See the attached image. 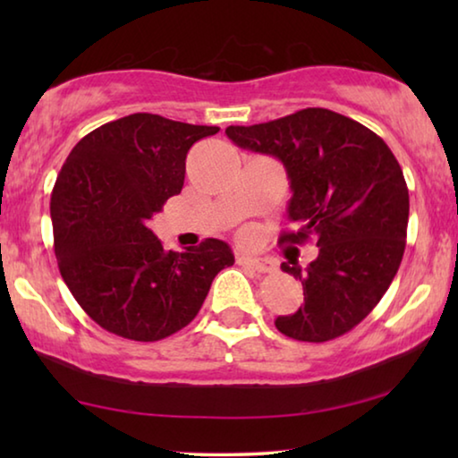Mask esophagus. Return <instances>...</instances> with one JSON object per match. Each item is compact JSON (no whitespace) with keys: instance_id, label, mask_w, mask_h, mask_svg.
I'll list each match as a JSON object with an SVG mask.
<instances>
[{"instance_id":"34e87169","label":"esophagus","mask_w":458,"mask_h":458,"mask_svg":"<svg viewBox=\"0 0 458 458\" xmlns=\"http://www.w3.org/2000/svg\"><path fill=\"white\" fill-rule=\"evenodd\" d=\"M238 265H244L248 268L257 270V273H260V275H268V273H275V270H276L273 260L257 259V257H246V254H242V257H238Z\"/></svg>"}]
</instances>
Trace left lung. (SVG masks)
Returning a JSON list of instances; mask_svg holds the SVG:
<instances>
[{"instance_id":"1","label":"left lung","mask_w":458,"mask_h":458,"mask_svg":"<svg viewBox=\"0 0 458 458\" xmlns=\"http://www.w3.org/2000/svg\"><path fill=\"white\" fill-rule=\"evenodd\" d=\"M226 135L242 149L283 161L294 228L278 242L319 246L305 270L281 265L303 283L305 305L278 317L276 329L311 344L352 331L384 297L404 257L410 199L398 159L374 131L319 106L230 125Z\"/></svg>"}]
</instances>
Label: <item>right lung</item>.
Listing matches in <instances>:
<instances>
[{
	"mask_svg": "<svg viewBox=\"0 0 458 458\" xmlns=\"http://www.w3.org/2000/svg\"><path fill=\"white\" fill-rule=\"evenodd\" d=\"M218 127L151 113L105 123L82 137L54 183V254L76 303L114 335L159 341L204 305L214 276L234 265L222 240L164 250L149 220L177 196L185 157Z\"/></svg>",
	"mask_w": 458,
	"mask_h": 458,
	"instance_id": "right-lung-1",
	"label": "right lung"
}]
</instances>
